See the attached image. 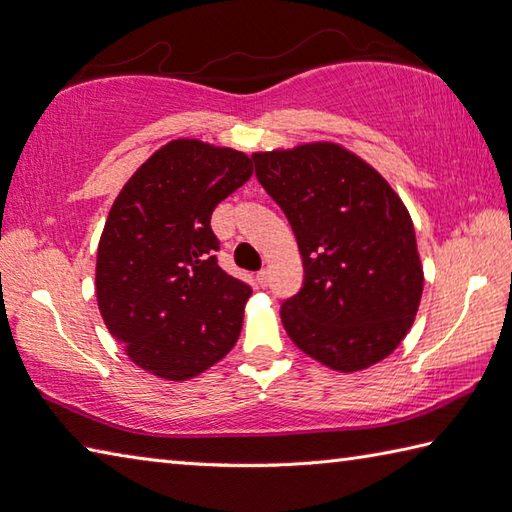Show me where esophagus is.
<instances>
[{
	"instance_id": "1",
	"label": "esophagus",
	"mask_w": 512,
	"mask_h": 512,
	"mask_svg": "<svg viewBox=\"0 0 512 512\" xmlns=\"http://www.w3.org/2000/svg\"><path fill=\"white\" fill-rule=\"evenodd\" d=\"M257 284L262 286V288H266L270 284V273H268V270H259V273H257Z\"/></svg>"
}]
</instances>
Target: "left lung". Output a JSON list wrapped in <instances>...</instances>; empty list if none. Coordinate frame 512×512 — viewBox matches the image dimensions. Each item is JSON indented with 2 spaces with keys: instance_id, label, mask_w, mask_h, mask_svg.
<instances>
[{
  "instance_id": "left-lung-1",
  "label": "left lung",
  "mask_w": 512,
  "mask_h": 512,
  "mask_svg": "<svg viewBox=\"0 0 512 512\" xmlns=\"http://www.w3.org/2000/svg\"><path fill=\"white\" fill-rule=\"evenodd\" d=\"M253 160L306 270L299 295L281 306L292 343L343 374L380 363L411 330L422 299L405 202L369 162L328 140L255 151Z\"/></svg>"
}]
</instances>
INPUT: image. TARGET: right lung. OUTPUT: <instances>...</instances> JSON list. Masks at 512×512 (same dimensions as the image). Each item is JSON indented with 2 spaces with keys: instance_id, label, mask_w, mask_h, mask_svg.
Instances as JSON below:
<instances>
[{
  "instance_id": "obj_1",
  "label": "right lung",
  "mask_w": 512,
  "mask_h": 512,
  "mask_svg": "<svg viewBox=\"0 0 512 512\" xmlns=\"http://www.w3.org/2000/svg\"><path fill=\"white\" fill-rule=\"evenodd\" d=\"M250 176L244 151L176 138L116 195L96 253V301L145 372L180 383L237 343L253 290L217 266L211 213Z\"/></svg>"
}]
</instances>
